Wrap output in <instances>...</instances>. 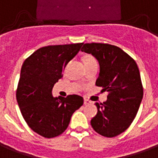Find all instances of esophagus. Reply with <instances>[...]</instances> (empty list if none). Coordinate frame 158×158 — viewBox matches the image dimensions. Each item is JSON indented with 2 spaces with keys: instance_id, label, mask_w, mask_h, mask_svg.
<instances>
[{
  "instance_id": "1",
  "label": "esophagus",
  "mask_w": 158,
  "mask_h": 158,
  "mask_svg": "<svg viewBox=\"0 0 158 158\" xmlns=\"http://www.w3.org/2000/svg\"><path fill=\"white\" fill-rule=\"evenodd\" d=\"M89 103H91L90 100L87 99V98H84V104H85V105H87V104H89Z\"/></svg>"
}]
</instances>
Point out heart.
<instances>
[{"label":"heart","instance_id":"1","mask_svg":"<svg viewBox=\"0 0 158 158\" xmlns=\"http://www.w3.org/2000/svg\"><path fill=\"white\" fill-rule=\"evenodd\" d=\"M83 61H84V64H85V65H87V64L92 63V62H97V60H96V59L94 58L93 55H87L84 56Z\"/></svg>","mask_w":158,"mask_h":158}]
</instances>
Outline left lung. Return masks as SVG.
Wrapping results in <instances>:
<instances>
[{"mask_svg":"<svg viewBox=\"0 0 158 158\" xmlns=\"http://www.w3.org/2000/svg\"><path fill=\"white\" fill-rule=\"evenodd\" d=\"M99 62L96 86L108 92L106 102L96 103L98 113L91 120L93 130L105 137H114L131 125L143 98L140 71L135 60L115 45L85 44L81 49Z\"/></svg>","mask_w":158,"mask_h":158,"instance_id":"left-lung-1","label":"left lung"}]
</instances>
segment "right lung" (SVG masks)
<instances>
[{"mask_svg": "<svg viewBox=\"0 0 158 158\" xmlns=\"http://www.w3.org/2000/svg\"><path fill=\"white\" fill-rule=\"evenodd\" d=\"M82 44L44 46L23 64L16 93L18 106L27 125L43 137L62 134L73 113L83 104V98L79 95L54 98L51 93L55 82L62 77L65 65Z\"/></svg>", "mask_w": 158, "mask_h": 158, "instance_id": "add662e5", "label": "right lung"}]
</instances>
